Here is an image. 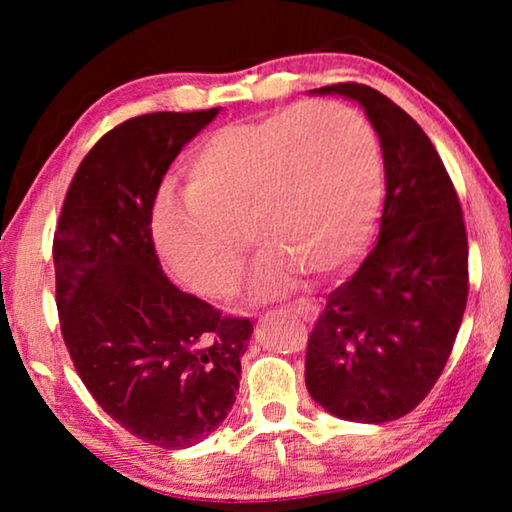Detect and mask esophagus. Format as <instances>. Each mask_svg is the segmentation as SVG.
<instances>
[{"label":"esophagus","instance_id":"1","mask_svg":"<svg viewBox=\"0 0 512 512\" xmlns=\"http://www.w3.org/2000/svg\"><path fill=\"white\" fill-rule=\"evenodd\" d=\"M287 309L293 311L298 318L305 320V323H311V320H316V316H318V307L311 305V302H307V300L291 302V305H287Z\"/></svg>","mask_w":512,"mask_h":512}]
</instances>
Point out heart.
<instances>
[{
  "label": "heart",
  "instance_id": "b5f03b06",
  "mask_svg": "<svg viewBox=\"0 0 512 512\" xmlns=\"http://www.w3.org/2000/svg\"><path fill=\"white\" fill-rule=\"evenodd\" d=\"M187 196L164 192L151 235L162 264L205 298L235 296L248 237L264 246L253 291L275 298L300 273L316 280L352 264L381 203L377 135L343 103L293 106L232 121L196 144Z\"/></svg>",
  "mask_w": 512,
  "mask_h": 512
}]
</instances>
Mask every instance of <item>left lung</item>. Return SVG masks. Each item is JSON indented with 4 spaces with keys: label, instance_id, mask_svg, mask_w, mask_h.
<instances>
[{
    "label": "left lung",
    "instance_id": "1",
    "mask_svg": "<svg viewBox=\"0 0 512 512\" xmlns=\"http://www.w3.org/2000/svg\"><path fill=\"white\" fill-rule=\"evenodd\" d=\"M314 92L366 110L384 153L386 201L375 248L311 329L307 391L336 418L391 422L431 393L461 327L470 289L461 201L436 146L397 103L352 81Z\"/></svg>",
    "mask_w": 512,
    "mask_h": 512
}]
</instances>
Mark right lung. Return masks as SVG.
Returning <instances> with one entry per match:
<instances>
[{"mask_svg":"<svg viewBox=\"0 0 512 512\" xmlns=\"http://www.w3.org/2000/svg\"><path fill=\"white\" fill-rule=\"evenodd\" d=\"M219 115L126 119L76 169L54 232L60 334L85 388L144 443L185 449L235 404L253 323L180 291L155 255L162 176Z\"/></svg>","mask_w":512,"mask_h":512,"instance_id":"1","label":"right lung"}]
</instances>
